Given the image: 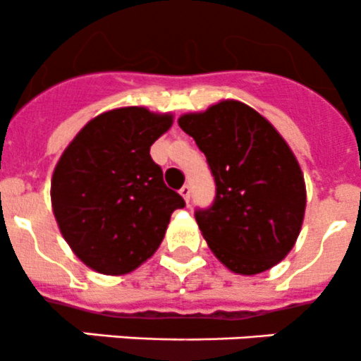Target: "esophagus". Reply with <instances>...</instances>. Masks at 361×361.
<instances>
[{
    "mask_svg": "<svg viewBox=\"0 0 361 361\" xmlns=\"http://www.w3.org/2000/svg\"><path fill=\"white\" fill-rule=\"evenodd\" d=\"M179 192H180L182 198L185 200V203H189V198H191V188H189L188 184H184V185H182V188H180Z\"/></svg>",
    "mask_w": 361,
    "mask_h": 361,
    "instance_id": "34e87169",
    "label": "esophagus"
}]
</instances>
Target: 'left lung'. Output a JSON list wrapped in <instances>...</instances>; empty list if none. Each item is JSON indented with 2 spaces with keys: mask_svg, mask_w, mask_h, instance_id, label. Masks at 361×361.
Masks as SVG:
<instances>
[{
  "mask_svg": "<svg viewBox=\"0 0 361 361\" xmlns=\"http://www.w3.org/2000/svg\"><path fill=\"white\" fill-rule=\"evenodd\" d=\"M179 126L195 138L216 182V198L196 209L203 238L224 267L255 276L286 258L300 233L305 184L276 128L245 103L226 99Z\"/></svg>",
  "mask_w": 361,
  "mask_h": 361,
  "instance_id": "obj_1",
  "label": "left lung"
}]
</instances>
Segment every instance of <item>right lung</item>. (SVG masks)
Wrapping results in <instances>:
<instances>
[{"mask_svg":"<svg viewBox=\"0 0 361 361\" xmlns=\"http://www.w3.org/2000/svg\"><path fill=\"white\" fill-rule=\"evenodd\" d=\"M172 126L170 114L126 106L89 121L56 165L52 210L64 240L89 269L123 276L151 258L173 210L151 145Z\"/></svg>","mask_w":361,"mask_h":361,"instance_id":"obj_1","label":"right lung"}]
</instances>
